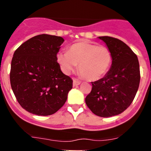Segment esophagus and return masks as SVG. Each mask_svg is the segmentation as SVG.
<instances>
[{
	"instance_id": "esophagus-1",
	"label": "esophagus",
	"mask_w": 151,
	"mask_h": 151,
	"mask_svg": "<svg viewBox=\"0 0 151 151\" xmlns=\"http://www.w3.org/2000/svg\"><path fill=\"white\" fill-rule=\"evenodd\" d=\"M81 81L80 80H79V79H73V86H76L79 85V84H81Z\"/></svg>"
}]
</instances>
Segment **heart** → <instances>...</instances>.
Wrapping results in <instances>:
<instances>
[{
    "label": "heart",
    "instance_id": "obj_1",
    "mask_svg": "<svg viewBox=\"0 0 151 151\" xmlns=\"http://www.w3.org/2000/svg\"><path fill=\"white\" fill-rule=\"evenodd\" d=\"M57 60L62 70L69 74L79 65L81 75L88 81H96L107 73L112 62L110 50L87 42L74 43L68 52H60Z\"/></svg>",
    "mask_w": 151,
    "mask_h": 151
}]
</instances>
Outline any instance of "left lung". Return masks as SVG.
Instances as JSON below:
<instances>
[{
	"label": "left lung",
	"instance_id": "obj_1",
	"mask_svg": "<svg viewBox=\"0 0 151 151\" xmlns=\"http://www.w3.org/2000/svg\"><path fill=\"white\" fill-rule=\"evenodd\" d=\"M112 55L110 70L101 79L91 82L86 104L95 115L111 117L124 112L134 99L139 86L140 68L136 55L124 42L112 37H99Z\"/></svg>",
	"mask_w": 151,
	"mask_h": 151
}]
</instances>
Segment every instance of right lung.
<instances>
[{
	"mask_svg": "<svg viewBox=\"0 0 151 151\" xmlns=\"http://www.w3.org/2000/svg\"><path fill=\"white\" fill-rule=\"evenodd\" d=\"M62 37L35 36L15 51L10 81L17 101L27 111L38 116L56 113L67 101L72 79L62 73L57 54Z\"/></svg>",
	"mask_w": 151,
	"mask_h": 151,
	"instance_id": "1",
	"label": "right lung"
}]
</instances>
